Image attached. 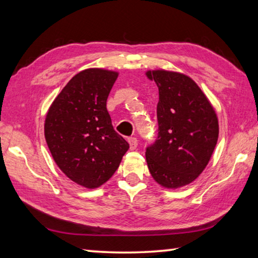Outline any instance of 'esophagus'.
Returning a JSON list of instances; mask_svg holds the SVG:
<instances>
[{
	"label": "esophagus",
	"instance_id": "obj_1",
	"mask_svg": "<svg viewBox=\"0 0 258 258\" xmlns=\"http://www.w3.org/2000/svg\"><path fill=\"white\" fill-rule=\"evenodd\" d=\"M128 143H130V147H131V149L132 150H134V149H137V147H138V139L137 138H128Z\"/></svg>",
	"mask_w": 258,
	"mask_h": 258
}]
</instances>
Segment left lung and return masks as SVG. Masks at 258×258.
<instances>
[{
    "label": "left lung",
    "mask_w": 258,
    "mask_h": 258,
    "mask_svg": "<svg viewBox=\"0 0 258 258\" xmlns=\"http://www.w3.org/2000/svg\"><path fill=\"white\" fill-rule=\"evenodd\" d=\"M159 90L158 137L146 158L157 183L176 189L195 181L206 167L217 143L215 110L200 87L180 73L147 72Z\"/></svg>",
    "instance_id": "obj_1"
}]
</instances>
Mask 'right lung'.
<instances>
[{
  "instance_id": "right-lung-1",
  "label": "right lung",
  "mask_w": 258,
  "mask_h": 258,
  "mask_svg": "<svg viewBox=\"0 0 258 258\" xmlns=\"http://www.w3.org/2000/svg\"><path fill=\"white\" fill-rule=\"evenodd\" d=\"M118 73L85 69L74 76L46 113L44 134L55 164L77 184L94 189L117 171L127 141L113 130L107 99Z\"/></svg>"
}]
</instances>
